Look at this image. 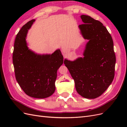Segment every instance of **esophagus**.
Returning <instances> with one entry per match:
<instances>
[{"label":"esophagus","mask_w":127,"mask_h":127,"mask_svg":"<svg viewBox=\"0 0 127 127\" xmlns=\"http://www.w3.org/2000/svg\"><path fill=\"white\" fill-rule=\"evenodd\" d=\"M63 52H64V53L66 52V51H65V50H64V49H63Z\"/></svg>","instance_id":"34e87169"}]
</instances>
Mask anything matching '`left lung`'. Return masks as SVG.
I'll return each instance as SVG.
<instances>
[{"mask_svg":"<svg viewBox=\"0 0 127 127\" xmlns=\"http://www.w3.org/2000/svg\"><path fill=\"white\" fill-rule=\"evenodd\" d=\"M83 24L78 26L83 37L88 41L84 57L64 64L74 80L76 90L82 97L93 99L101 96L112 83L116 55L110 34L101 22L88 15L80 16Z\"/></svg>","mask_w":127,"mask_h":127,"instance_id":"8db88e82","label":"left lung"}]
</instances>
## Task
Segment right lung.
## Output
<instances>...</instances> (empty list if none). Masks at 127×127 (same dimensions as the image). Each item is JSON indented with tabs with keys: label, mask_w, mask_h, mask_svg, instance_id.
Listing matches in <instances>:
<instances>
[{
	"label": "right lung",
	"mask_w": 127,
	"mask_h": 127,
	"mask_svg": "<svg viewBox=\"0 0 127 127\" xmlns=\"http://www.w3.org/2000/svg\"><path fill=\"white\" fill-rule=\"evenodd\" d=\"M35 20L22 27L15 38L13 63L15 77L25 94L36 98L52 95L56 90L57 70L63 64L60 49L52 54H37L29 49L26 41L28 31Z\"/></svg>",
	"instance_id": "add662e5"
}]
</instances>
